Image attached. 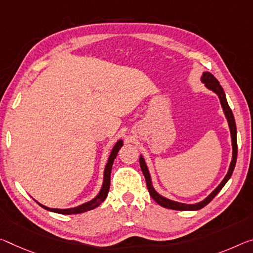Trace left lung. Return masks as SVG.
Wrapping results in <instances>:
<instances>
[{
	"mask_svg": "<svg viewBox=\"0 0 253 253\" xmlns=\"http://www.w3.org/2000/svg\"><path fill=\"white\" fill-rule=\"evenodd\" d=\"M200 81L204 83L208 90L213 91L215 94H217V97L219 99L220 106L223 108V112L225 115V118L227 120L228 127H230V131H231V139H232V160L230 163V167H228V171L225 177L222 180L217 187L211 192L210 195L207 196L205 199H203L202 202L199 203H195V204H184V203H179L175 202V200H171L169 198L164 197V196L160 195L158 191L154 189L153 183H152V178H151V173L148 171L147 164L144 160L143 155H139V164H141V169L143 171L144 177H145L146 180V184H147V189L148 192H150L151 197L153 198L159 205H161L162 207L169 208V210H174V211H198L200 208L205 207L207 204H210L211 202L216 195L218 194L220 189L225 186V183L228 181V179L231 178L232 173H233V170L235 168V163H236V156H238V142H236V125H235V120H234V116L233 112H232L230 106H228L227 100L225 97V92H224L223 87L220 86L219 82L216 80L213 75H211L210 72H204L202 79Z\"/></svg>",
	"mask_w": 253,
	"mask_h": 253,
	"instance_id": "1",
	"label": "left lung"
}]
</instances>
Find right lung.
<instances>
[{"mask_svg": "<svg viewBox=\"0 0 253 253\" xmlns=\"http://www.w3.org/2000/svg\"><path fill=\"white\" fill-rule=\"evenodd\" d=\"M123 145H124V141L123 139H119V141H117V143L115 144V146L112 147L110 155H109V158H108V161H107V164L105 167V171H103V181H102L101 189H100V191L98 192V195L95 196L93 199H91L90 202L81 204V205H79L76 207L63 208V210H61V208L47 207L45 205H42V204L38 203L37 200H36V203H37L39 206L45 208V210H47V211H53V213H57V214H63V215L81 214V213H84V211H91V210H94V208H97L98 206L101 205V203L106 199V197L108 196V191H109V188H110V173H111L112 164H114L116 156H117L118 152L120 148H122Z\"/></svg>", "mask_w": 253, "mask_h": 253, "instance_id": "1", "label": "right lung"}]
</instances>
